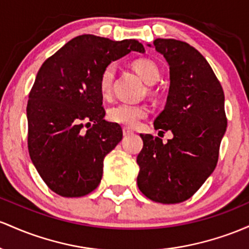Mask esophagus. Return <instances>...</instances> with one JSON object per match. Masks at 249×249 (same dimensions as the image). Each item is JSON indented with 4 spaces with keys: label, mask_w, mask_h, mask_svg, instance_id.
Listing matches in <instances>:
<instances>
[{
    "label": "esophagus",
    "mask_w": 249,
    "mask_h": 249,
    "mask_svg": "<svg viewBox=\"0 0 249 249\" xmlns=\"http://www.w3.org/2000/svg\"><path fill=\"white\" fill-rule=\"evenodd\" d=\"M122 132H124V135L127 136V135H130V134H133V130L129 129V128H122Z\"/></svg>",
    "instance_id": "34e87169"
}]
</instances>
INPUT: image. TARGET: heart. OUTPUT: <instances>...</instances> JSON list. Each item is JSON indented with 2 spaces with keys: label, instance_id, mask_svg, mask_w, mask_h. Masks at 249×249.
<instances>
[{
  "label": "heart",
  "instance_id": "1",
  "mask_svg": "<svg viewBox=\"0 0 249 249\" xmlns=\"http://www.w3.org/2000/svg\"><path fill=\"white\" fill-rule=\"evenodd\" d=\"M132 67L136 74L147 85H154L160 79V69L158 64L150 58H136L132 62ZM115 66L108 64L102 69L99 77V89L103 97H109L113 90V83L115 79ZM149 93H154L153 87L148 88ZM148 116V108L143 105H130V103H119L109 108L108 119L114 124L124 125L125 128L136 127L140 121Z\"/></svg>",
  "mask_w": 249,
  "mask_h": 249
}]
</instances>
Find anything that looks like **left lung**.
I'll list each match as a JSON object with an SVG mask.
<instances>
[{"mask_svg": "<svg viewBox=\"0 0 249 249\" xmlns=\"http://www.w3.org/2000/svg\"><path fill=\"white\" fill-rule=\"evenodd\" d=\"M155 49L169 64L170 86L166 107L155 129L172 130L163 143L141 134L138 186L155 202L180 203L195 194L214 172L227 127L221 83L194 47L174 38H156Z\"/></svg>", "mask_w": 249, "mask_h": 249, "instance_id": "left-lung-1", "label": "left lung"}]
</instances>
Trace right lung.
<instances>
[{
  "label": "right lung",
  "mask_w": 249,
  "mask_h": 249,
  "mask_svg": "<svg viewBox=\"0 0 249 249\" xmlns=\"http://www.w3.org/2000/svg\"><path fill=\"white\" fill-rule=\"evenodd\" d=\"M132 50L136 40L80 35L47 58L27 105L28 150L47 186L64 197L85 196L100 185L103 159L122 140L107 122L99 89L102 69Z\"/></svg>",
  "instance_id": "right-lung-1"
}]
</instances>
